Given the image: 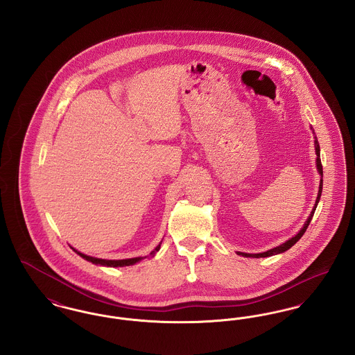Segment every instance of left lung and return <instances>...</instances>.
<instances>
[{
    "label": "left lung",
    "instance_id": "obj_1",
    "mask_svg": "<svg viewBox=\"0 0 355 355\" xmlns=\"http://www.w3.org/2000/svg\"><path fill=\"white\" fill-rule=\"evenodd\" d=\"M311 130H313V128H311ZM313 135H314V148H315V154H317V159H315V166H317V170H318V173H320V175H321V181H320V189H318V196H317V200H315V203H314V207H313V210H311V213H310V216H309V218L306 220V222L304 223V226H302V229L295 234L294 236H291V238H288L286 242H284V243H281L279 246H277V248H272L270 250H266V252H262V253H241V252H236L238 255H242V257H246V258H265V257H271V255H277V254L285 253L286 250H288L291 246H294L300 239H301V236H304V232H306V229H307V226H309V223L311 222L313 220V216H314V211H315V209H317V205L320 202V198H321L322 194V186H323V180H322V177H323V170H322V164H321V149H320V144H318V139H317V135L314 133V130H313Z\"/></svg>",
    "mask_w": 355,
    "mask_h": 355
}]
</instances>
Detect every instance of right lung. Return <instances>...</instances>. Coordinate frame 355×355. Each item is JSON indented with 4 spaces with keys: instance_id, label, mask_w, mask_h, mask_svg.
I'll return each instance as SVG.
<instances>
[{
    "instance_id": "obj_1",
    "label": "right lung",
    "mask_w": 355,
    "mask_h": 355,
    "mask_svg": "<svg viewBox=\"0 0 355 355\" xmlns=\"http://www.w3.org/2000/svg\"><path fill=\"white\" fill-rule=\"evenodd\" d=\"M161 243H162V241L155 246V249L153 250L150 255L154 257L157 252L159 250V248H161ZM71 248V246H70ZM73 249V252H76V253L78 254L80 257H83L84 259L86 261H89V262H92V263H94V265H100V266H106V268H123V266H132V265H135L137 262H139V261H142L144 258H146V257H135V258H128V259H102V258H96V257H90V255H86V254L81 253V252H78V250H76L74 248H71Z\"/></svg>"
}]
</instances>
